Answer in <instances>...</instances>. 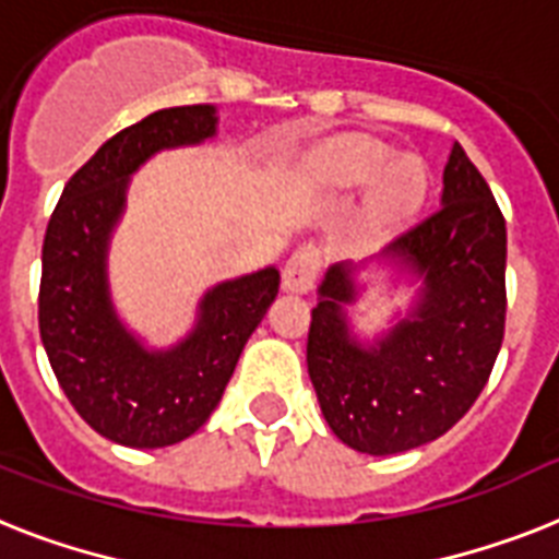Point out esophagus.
<instances>
[{
  "instance_id": "obj_1",
  "label": "esophagus",
  "mask_w": 559,
  "mask_h": 559,
  "mask_svg": "<svg viewBox=\"0 0 559 559\" xmlns=\"http://www.w3.org/2000/svg\"><path fill=\"white\" fill-rule=\"evenodd\" d=\"M321 258L316 249H298L289 255V261L284 264V289L295 295L310 293L316 278H319Z\"/></svg>"
}]
</instances>
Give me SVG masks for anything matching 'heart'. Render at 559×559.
<instances>
[{"mask_svg":"<svg viewBox=\"0 0 559 559\" xmlns=\"http://www.w3.org/2000/svg\"><path fill=\"white\" fill-rule=\"evenodd\" d=\"M326 175L338 186H365L373 180V209L384 221H407L425 203L430 175L416 154H393L382 140L350 134L326 152Z\"/></svg>","mask_w":559,"mask_h":559,"instance_id":"obj_1","label":"heart"}]
</instances>
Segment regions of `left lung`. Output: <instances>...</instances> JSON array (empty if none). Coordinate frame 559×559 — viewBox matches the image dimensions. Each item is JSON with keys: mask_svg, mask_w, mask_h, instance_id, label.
Segmentation results:
<instances>
[{"mask_svg": "<svg viewBox=\"0 0 559 559\" xmlns=\"http://www.w3.org/2000/svg\"><path fill=\"white\" fill-rule=\"evenodd\" d=\"M383 272L402 311L365 334L349 310ZM506 330V221L460 143L439 209L365 261L324 272L312 307L307 370L321 413L347 448L405 453L456 425L483 393Z\"/></svg>", "mask_w": 559, "mask_h": 559, "instance_id": "obj_1", "label": "left lung"}]
</instances>
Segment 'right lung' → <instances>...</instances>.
<instances>
[{
    "label": "right lung",
    "mask_w": 559,
    "mask_h": 559,
    "mask_svg": "<svg viewBox=\"0 0 559 559\" xmlns=\"http://www.w3.org/2000/svg\"><path fill=\"white\" fill-rule=\"evenodd\" d=\"M215 106L160 108L103 143L62 189L43 247L39 335L74 411L126 448L183 442L212 416L243 344L278 295V266L217 281L177 342L152 344L117 310L111 238L154 154L217 138Z\"/></svg>",
    "instance_id": "right-lung-1"
}]
</instances>
